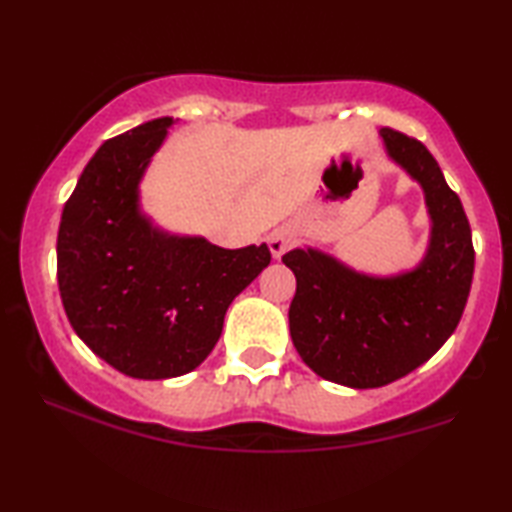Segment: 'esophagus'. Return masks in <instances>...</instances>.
Returning a JSON list of instances; mask_svg holds the SVG:
<instances>
[{"mask_svg":"<svg viewBox=\"0 0 512 512\" xmlns=\"http://www.w3.org/2000/svg\"><path fill=\"white\" fill-rule=\"evenodd\" d=\"M266 244L271 248L273 257H282L293 244H296V235H293V230L287 228V225H282V228H277L268 235Z\"/></svg>","mask_w":512,"mask_h":512,"instance_id":"esophagus-1","label":"esophagus"}]
</instances>
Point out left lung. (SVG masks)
Returning a JSON list of instances; mask_svg holds the SVG:
<instances>
[{"label":"left lung","mask_w":512,"mask_h":512,"mask_svg":"<svg viewBox=\"0 0 512 512\" xmlns=\"http://www.w3.org/2000/svg\"><path fill=\"white\" fill-rule=\"evenodd\" d=\"M379 135L424 192L431 239L422 262L400 275L372 277L314 248L282 257L296 275L293 345L316 375L350 388L386 386L429 361L454 334L474 275L470 223L436 158L393 128Z\"/></svg>","instance_id":"8db88e82"}]
</instances>
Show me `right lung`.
<instances>
[{
  "label": "right lung",
  "mask_w": 512,
  "mask_h": 512,
  "mask_svg": "<svg viewBox=\"0 0 512 512\" xmlns=\"http://www.w3.org/2000/svg\"><path fill=\"white\" fill-rule=\"evenodd\" d=\"M171 124L160 117L103 142L58 228V289L69 323L97 357L135 379L201 366L230 302L271 264L266 244L225 250L162 232L142 214L140 180Z\"/></svg>",
  "instance_id": "right-lung-1"
}]
</instances>
